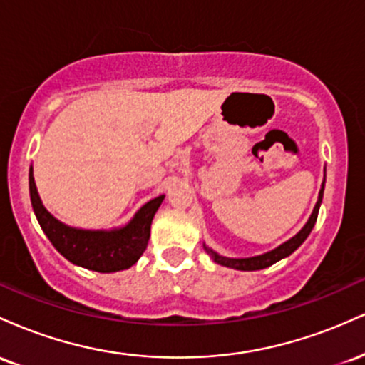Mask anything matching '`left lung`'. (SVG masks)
Returning <instances> with one entry per match:
<instances>
[{"label":"left lung","mask_w":365,"mask_h":365,"mask_svg":"<svg viewBox=\"0 0 365 365\" xmlns=\"http://www.w3.org/2000/svg\"><path fill=\"white\" fill-rule=\"evenodd\" d=\"M324 182H326V180H324ZM324 182H322V187L319 190V197H317V202H316V206H314L312 215H311V217H309L307 223L304 225V228L300 230V232L297 233L295 237H292L290 240H287L284 244L276 247V249L269 250V252H266V254L254 255V257H245V259L225 257V255H220L217 252H215L212 249H209L206 244H204V250H206V252L211 255V259L215 262L221 264V266H226V267H233V269H238V271H257V269H264V267L273 266L274 262L282 261V259L288 257V255H290L292 252H295V250L304 244L305 238L309 237V233L312 232L314 225H316V220H317V212H319V207H321V202H322Z\"/></svg>","instance_id":"8db88e82"}]
</instances>
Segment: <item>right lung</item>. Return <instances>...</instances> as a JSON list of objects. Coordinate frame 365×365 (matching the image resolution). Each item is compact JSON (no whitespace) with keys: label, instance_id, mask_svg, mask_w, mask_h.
Masks as SVG:
<instances>
[{"label":"right lung","instance_id":"right-lung-1","mask_svg":"<svg viewBox=\"0 0 365 365\" xmlns=\"http://www.w3.org/2000/svg\"><path fill=\"white\" fill-rule=\"evenodd\" d=\"M29 192L37 221L54 249L72 264L98 273L128 269L139 261L148 247L153 217L165 199V195H159L145 202L121 228L82 230L61 223L43 206L32 166L29 170Z\"/></svg>","mask_w":365,"mask_h":365}]
</instances>
